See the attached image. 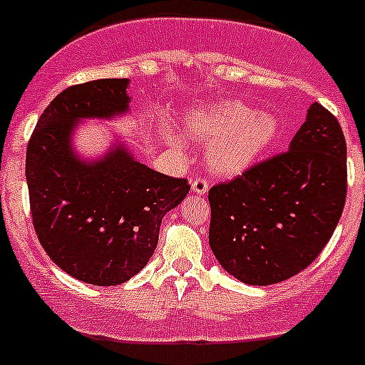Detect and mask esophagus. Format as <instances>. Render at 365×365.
Segmentation results:
<instances>
[{
    "label": "esophagus",
    "mask_w": 365,
    "mask_h": 365,
    "mask_svg": "<svg viewBox=\"0 0 365 365\" xmlns=\"http://www.w3.org/2000/svg\"><path fill=\"white\" fill-rule=\"evenodd\" d=\"M190 187H192V192L196 194H205L207 190H209V182H207L205 178H202V176H198V178H194L192 183H190Z\"/></svg>",
    "instance_id": "34e87169"
}]
</instances>
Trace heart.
<instances>
[{"label":"heart","mask_w":365,"mask_h":365,"mask_svg":"<svg viewBox=\"0 0 365 365\" xmlns=\"http://www.w3.org/2000/svg\"><path fill=\"white\" fill-rule=\"evenodd\" d=\"M190 138L207 142L205 162L210 173L234 178L259 162L279 135L275 115L252 110L240 101H223L194 111L185 120ZM169 144L182 145L173 133H163Z\"/></svg>","instance_id":"heart-1"}]
</instances>
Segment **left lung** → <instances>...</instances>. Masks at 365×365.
<instances>
[{
  "label": "left lung",
  "instance_id": "8db88e82",
  "mask_svg": "<svg viewBox=\"0 0 365 365\" xmlns=\"http://www.w3.org/2000/svg\"><path fill=\"white\" fill-rule=\"evenodd\" d=\"M346 190L342 128L313 102L288 151L210 187V248L241 282L286 281L309 267L333 236Z\"/></svg>",
  "mask_w": 365,
  "mask_h": 365
}]
</instances>
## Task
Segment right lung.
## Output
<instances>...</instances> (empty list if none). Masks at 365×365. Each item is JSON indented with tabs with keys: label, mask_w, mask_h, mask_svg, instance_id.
<instances>
[{
	"label": "right lung",
	"mask_w": 365,
	"mask_h": 365,
	"mask_svg": "<svg viewBox=\"0 0 365 365\" xmlns=\"http://www.w3.org/2000/svg\"><path fill=\"white\" fill-rule=\"evenodd\" d=\"M129 79H98L61 91L37 120L26 148V182L37 240L71 277L122 284L151 259L165 212L189 192L136 162L124 145L83 162L71 148L81 118H111L129 108Z\"/></svg>",
	"instance_id": "right-lung-1"
}]
</instances>
